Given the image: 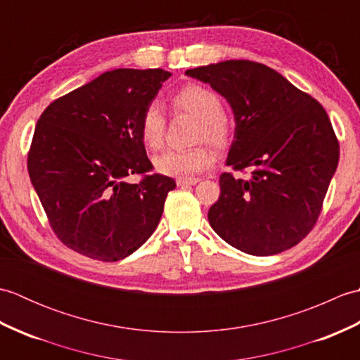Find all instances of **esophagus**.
<instances>
[{
	"instance_id": "esophagus-1",
	"label": "esophagus",
	"mask_w": 360,
	"mask_h": 360,
	"mask_svg": "<svg viewBox=\"0 0 360 360\" xmlns=\"http://www.w3.org/2000/svg\"><path fill=\"white\" fill-rule=\"evenodd\" d=\"M200 182V179L198 178H179L176 179V184H178L179 187H187V186H195Z\"/></svg>"
}]
</instances>
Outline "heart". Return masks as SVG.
<instances>
[{"label":"heart","instance_id":"b5f03b06","mask_svg":"<svg viewBox=\"0 0 360 360\" xmlns=\"http://www.w3.org/2000/svg\"><path fill=\"white\" fill-rule=\"evenodd\" d=\"M172 108L196 119L195 142H207L215 148H226L233 137V122L223 111V101L212 89L187 85L172 96ZM167 120L159 103L153 102L141 117V137L150 150L162 148ZM215 164V156L207 145H196L187 150H168L155 159L159 173L178 178H192L207 172Z\"/></svg>","mask_w":360,"mask_h":360}]
</instances>
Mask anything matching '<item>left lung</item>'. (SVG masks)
I'll return each mask as SVG.
<instances>
[{
	"instance_id": "8db88e82",
	"label": "left lung",
	"mask_w": 360,
	"mask_h": 360,
	"mask_svg": "<svg viewBox=\"0 0 360 360\" xmlns=\"http://www.w3.org/2000/svg\"><path fill=\"white\" fill-rule=\"evenodd\" d=\"M223 96L235 116L226 164L254 168L249 179L219 176L221 195L209 223L221 238L250 255L290 249L317 223L339 164L331 120L316 98L269 66L226 60L187 70Z\"/></svg>"
}]
</instances>
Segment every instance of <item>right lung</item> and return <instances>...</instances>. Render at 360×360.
<instances>
[{
    "instance_id": "obj_1",
    "label": "right lung",
    "mask_w": 360,
    "mask_h": 360,
    "mask_svg": "<svg viewBox=\"0 0 360 360\" xmlns=\"http://www.w3.org/2000/svg\"><path fill=\"white\" fill-rule=\"evenodd\" d=\"M172 72L114 70L53 101L37 122L30 182L53 233L101 262H119L147 241L176 187L153 165L141 117ZM142 174L137 185L128 175Z\"/></svg>"
}]
</instances>
